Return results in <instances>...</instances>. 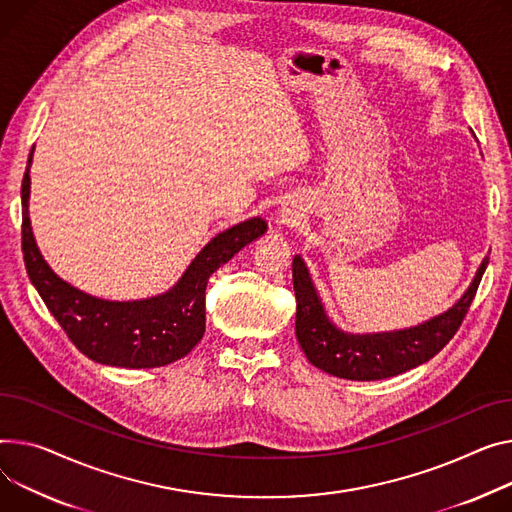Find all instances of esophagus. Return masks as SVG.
Here are the masks:
<instances>
[{
	"label": "esophagus",
	"mask_w": 512,
	"mask_h": 512,
	"mask_svg": "<svg viewBox=\"0 0 512 512\" xmlns=\"http://www.w3.org/2000/svg\"><path fill=\"white\" fill-rule=\"evenodd\" d=\"M280 222L282 224H294L296 222V214L292 210L284 208V210H280Z\"/></svg>",
	"instance_id": "obj_1"
}]
</instances>
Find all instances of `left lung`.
<instances>
[{
  "mask_svg": "<svg viewBox=\"0 0 512 512\" xmlns=\"http://www.w3.org/2000/svg\"><path fill=\"white\" fill-rule=\"evenodd\" d=\"M486 267L488 257L480 263L463 296L445 313L405 329L350 333L339 329L329 319L309 267L300 255H296L292 261V280L296 294L298 344L313 366L337 379L381 381L395 377V374L428 362L451 342Z\"/></svg>",
  "mask_w": 512,
  "mask_h": 512,
  "instance_id": "left-lung-1",
  "label": "left lung"
}]
</instances>
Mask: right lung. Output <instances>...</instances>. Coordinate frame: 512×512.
Here are the masks:
<instances>
[{
    "label": "right lung",
    "mask_w": 512,
    "mask_h": 512,
    "mask_svg": "<svg viewBox=\"0 0 512 512\" xmlns=\"http://www.w3.org/2000/svg\"><path fill=\"white\" fill-rule=\"evenodd\" d=\"M22 179V251L28 278L74 346L90 360L117 368H158L187 356L206 331V286L218 267L265 234L263 218H249L203 247L173 288L140 300H107L61 280L34 241L28 199L30 166Z\"/></svg>",
    "instance_id": "1"
}]
</instances>
